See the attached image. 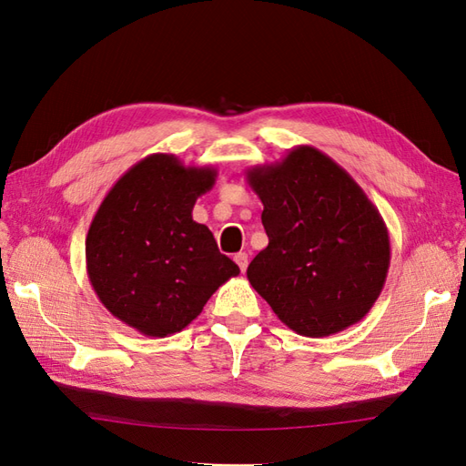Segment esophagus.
Segmentation results:
<instances>
[{"label": "esophagus", "instance_id": "esophagus-1", "mask_svg": "<svg viewBox=\"0 0 466 466\" xmlns=\"http://www.w3.org/2000/svg\"><path fill=\"white\" fill-rule=\"evenodd\" d=\"M233 260L237 262L238 268H241V272L247 270V266H248V255H247V252H237V255L233 257Z\"/></svg>", "mask_w": 466, "mask_h": 466}]
</instances>
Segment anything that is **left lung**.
<instances>
[{"instance_id": "left-lung-1", "label": "left lung", "mask_w": 466, "mask_h": 466, "mask_svg": "<svg viewBox=\"0 0 466 466\" xmlns=\"http://www.w3.org/2000/svg\"><path fill=\"white\" fill-rule=\"evenodd\" d=\"M264 211L268 247L250 286L293 332L324 338L360 322L383 291L390 241L379 209L327 153L289 149L247 171Z\"/></svg>"}]
</instances>
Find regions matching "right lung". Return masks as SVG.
<instances>
[{"instance_id": "right-lung-1", "label": "right lung", "mask_w": 466, "mask_h": 466, "mask_svg": "<svg viewBox=\"0 0 466 466\" xmlns=\"http://www.w3.org/2000/svg\"><path fill=\"white\" fill-rule=\"evenodd\" d=\"M218 168L151 153L108 190L89 225L91 286L112 317L146 336L187 329L238 266L192 219L196 200L216 185Z\"/></svg>"}]
</instances>
